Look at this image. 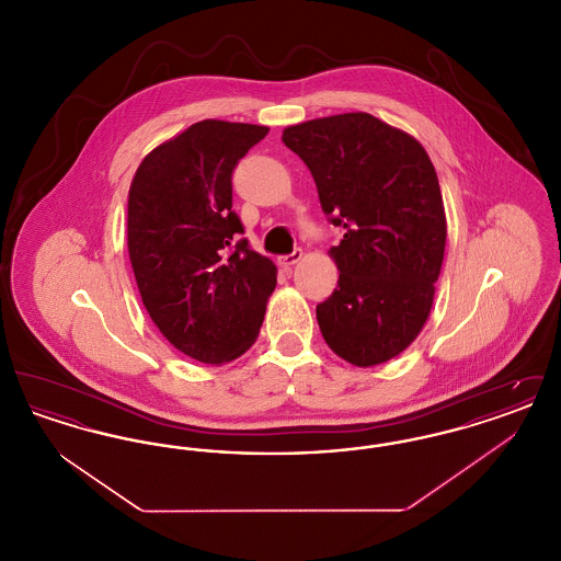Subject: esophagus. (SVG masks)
<instances>
[{
  "mask_svg": "<svg viewBox=\"0 0 561 561\" xmlns=\"http://www.w3.org/2000/svg\"><path fill=\"white\" fill-rule=\"evenodd\" d=\"M300 259H302V250H300V248H296V250L290 252V254L279 256V259H277V263H279L284 268H290L293 265H296Z\"/></svg>",
  "mask_w": 561,
  "mask_h": 561,
  "instance_id": "34e87169",
  "label": "esophagus"
}]
</instances>
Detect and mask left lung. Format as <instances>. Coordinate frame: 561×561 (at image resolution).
Segmentation results:
<instances>
[{
  "label": "left lung",
  "instance_id": "8db88e82",
  "mask_svg": "<svg viewBox=\"0 0 561 561\" xmlns=\"http://www.w3.org/2000/svg\"><path fill=\"white\" fill-rule=\"evenodd\" d=\"M313 174L321 210L345 236L330 248L339 286L318 305L323 341L348 364L378 366L423 330L446 250L439 181L423 145L370 113L282 134Z\"/></svg>",
  "mask_w": 561,
  "mask_h": 561
}]
</instances>
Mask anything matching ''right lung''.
<instances>
[{"mask_svg":"<svg viewBox=\"0 0 561 561\" xmlns=\"http://www.w3.org/2000/svg\"><path fill=\"white\" fill-rule=\"evenodd\" d=\"M267 126L204 119L161 142L134 174L128 252L147 313L202 364H227L254 345L277 268L241 238L231 210L238 161Z\"/></svg>","mask_w":561,"mask_h":561,"instance_id":"right-lung-1","label":"right lung"}]
</instances>
